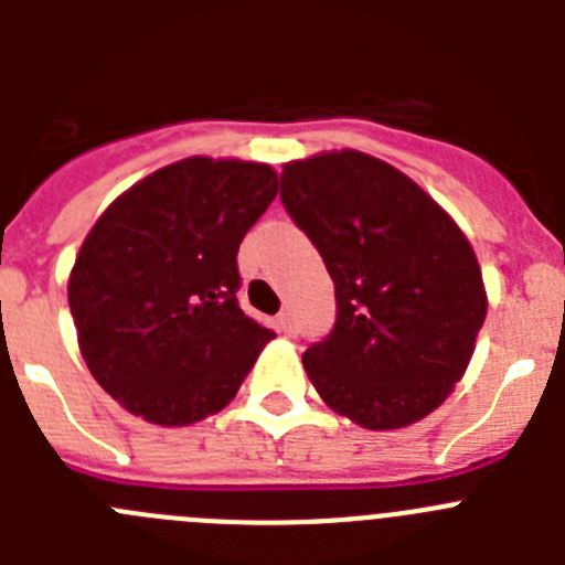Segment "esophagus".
<instances>
[{
	"mask_svg": "<svg viewBox=\"0 0 565 565\" xmlns=\"http://www.w3.org/2000/svg\"><path fill=\"white\" fill-rule=\"evenodd\" d=\"M277 322H279V328H282V331L294 333V317H291V311H282V313H279Z\"/></svg>",
	"mask_w": 565,
	"mask_h": 565,
	"instance_id": "34e87169",
	"label": "esophagus"
}]
</instances>
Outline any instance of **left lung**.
<instances>
[{
  "mask_svg": "<svg viewBox=\"0 0 565 565\" xmlns=\"http://www.w3.org/2000/svg\"><path fill=\"white\" fill-rule=\"evenodd\" d=\"M279 181L337 288V326L302 356L308 379L364 430L422 422L463 376L487 317L467 234L416 181L356 149L286 163Z\"/></svg>",
  "mask_w": 565,
  "mask_h": 565,
  "instance_id": "obj_1",
  "label": "left lung"
}]
</instances>
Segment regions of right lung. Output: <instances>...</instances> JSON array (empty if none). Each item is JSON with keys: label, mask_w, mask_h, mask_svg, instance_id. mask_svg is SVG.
Masks as SVG:
<instances>
[{"label": "right lung", "mask_w": 565, "mask_h": 565, "mask_svg": "<svg viewBox=\"0 0 565 565\" xmlns=\"http://www.w3.org/2000/svg\"><path fill=\"white\" fill-rule=\"evenodd\" d=\"M268 163L183 158L118 194L70 271L78 351L132 416L186 427L223 411L274 339L237 306V248L277 198Z\"/></svg>", "instance_id": "add662e5"}]
</instances>
